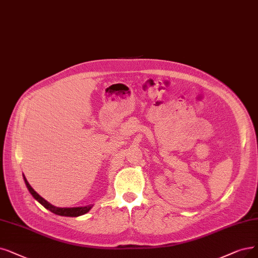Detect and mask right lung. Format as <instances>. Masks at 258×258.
I'll use <instances>...</instances> for the list:
<instances>
[{"label": "right lung", "mask_w": 258, "mask_h": 258, "mask_svg": "<svg viewBox=\"0 0 258 258\" xmlns=\"http://www.w3.org/2000/svg\"><path fill=\"white\" fill-rule=\"evenodd\" d=\"M23 178H24V181H25V184H26V187L28 188L29 192L32 194L33 197H34L39 203L42 204L46 210L50 211L51 213H54V214H56V215H59V216H67V217H78V216L87 214V213L92 209V207H93V205H87V207H79V208H56V207H54L53 204L48 203L45 199H43L39 194H37V192L34 190V188H33L32 186H30L29 183H28L27 180H26V178L24 177V174H23Z\"/></svg>", "instance_id": "1"}]
</instances>
